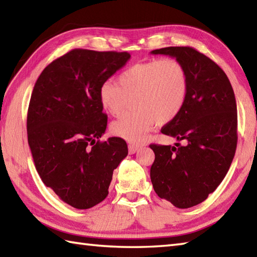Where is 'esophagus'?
Wrapping results in <instances>:
<instances>
[{
    "mask_svg": "<svg viewBox=\"0 0 257 257\" xmlns=\"http://www.w3.org/2000/svg\"><path fill=\"white\" fill-rule=\"evenodd\" d=\"M128 149H129V154H130V155H134V154H136V153L138 152V150L140 149V147H139V146H137V145L130 144V145L128 146Z\"/></svg>",
    "mask_w": 257,
    "mask_h": 257,
    "instance_id": "esophagus-1",
    "label": "esophagus"
}]
</instances>
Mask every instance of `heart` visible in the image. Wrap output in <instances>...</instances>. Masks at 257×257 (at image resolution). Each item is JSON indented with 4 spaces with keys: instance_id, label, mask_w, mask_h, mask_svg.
<instances>
[{
    "instance_id": "b5f03b06",
    "label": "heart",
    "mask_w": 257,
    "mask_h": 257,
    "mask_svg": "<svg viewBox=\"0 0 257 257\" xmlns=\"http://www.w3.org/2000/svg\"><path fill=\"white\" fill-rule=\"evenodd\" d=\"M188 94V77L175 59H153L135 63L118 77L104 81L99 100L107 113L118 117L133 99L135 111L111 124V132L129 143L139 144L156 122H170L182 111Z\"/></svg>"
}]
</instances>
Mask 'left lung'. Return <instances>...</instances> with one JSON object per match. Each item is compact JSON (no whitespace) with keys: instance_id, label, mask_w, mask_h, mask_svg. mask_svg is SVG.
<instances>
[{"instance_id":"1","label":"left lung","mask_w":257,"mask_h":257,"mask_svg":"<svg viewBox=\"0 0 257 257\" xmlns=\"http://www.w3.org/2000/svg\"><path fill=\"white\" fill-rule=\"evenodd\" d=\"M150 53L175 58L188 77L182 111L162 128L178 142L150 145L155 162L150 179L160 198L175 207L198 205L223 182L237 145V107L227 75L205 54L190 47H168Z\"/></svg>"}]
</instances>
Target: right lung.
<instances>
[{"instance_id":"add662e5","label":"right lung","mask_w":257,"mask_h":257,"mask_svg":"<svg viewBox=\"0 0 257 257\" xmlns=\"http://www.w3.org/2000/svg\"><path fill=\"white\" fill-rule=\"evenodd\" d=\"M127 52L74 49L40 74L30 100L28 142L43 184L74 208L108 196L113 170L128 155L123 139L100 138L107 128L99 89L128 62Z\"/></svg>"}]
</instances>
